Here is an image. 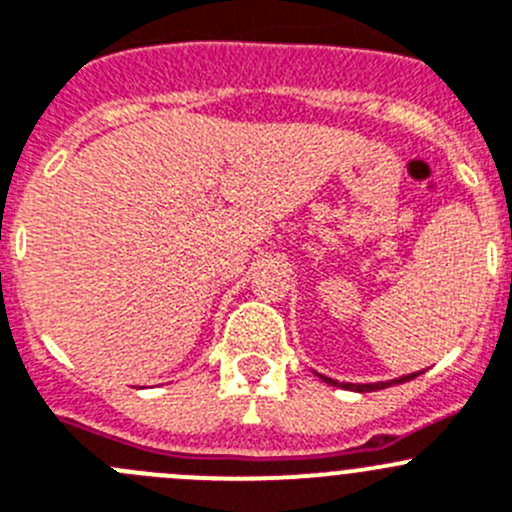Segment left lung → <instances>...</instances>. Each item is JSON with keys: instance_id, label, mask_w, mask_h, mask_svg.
Masks as SVG:
<instances>
[{"instance_id": "obj_1", "label": "left lung", "mask_w": 512, "mask_h": 512, "mask_svg": "<svg viewBox=\"0 0 512 512\" xmlns=\"http://www.w3.org/2000/svg\"><path fill=\"white\" fill-rule=\"evenodd\" d=\"M417 374L420 372H415V374H407V377H399V379H389V382H374V384H349V382H342L339 384L337 379H329V377H324V374H319L321 379H324L326 384H332V387H344V389H354V392H374V389H384V387H392V384H402V382H407V379H415Z\"/></svg>"}]
</instances>
